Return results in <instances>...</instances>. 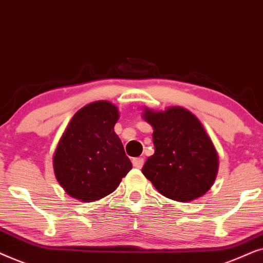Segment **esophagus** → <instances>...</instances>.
Returning a JSON list of instances; mask_svg holds the SVG:
<instances>
[{"instance_id": "esophagus-1", "label": "esophagus", "mask_w": 263, "mask_h": 263, "mask_svg": "<svg viewBox=\"0 0 263 263\" xmlns=\"http://www.w3.org/2000/svg\"><path fill=\"white\" fill-rule=\"evenodd\" d=\"M132 164L136 168H142L143 164H144V159L143 157H136V159L132 160Z\"/></svg>"}]
</instances>
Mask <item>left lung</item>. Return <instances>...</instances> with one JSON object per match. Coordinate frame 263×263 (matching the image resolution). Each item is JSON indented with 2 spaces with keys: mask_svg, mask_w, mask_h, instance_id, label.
Instances as JSON below:
<instances>
[{
  "mask_svg": "<svg viewBox=\"0 0 263 263\" xmlns=\"http://www.w3.org/2000/svg\"><path fill=\"white\" fill-rule=\"evenodd\" d=\"M143 118L154 128L155 153L142 173L174 201L190 202L204 195L214 184L219 157L201 121L181 107L164 111L145 108Z\"/></svg>",
  "mask_w": 263,
  "mask_h": 263,
  "instance_id": "8db88e82",
  "label": "left lung"
}]
</instances>
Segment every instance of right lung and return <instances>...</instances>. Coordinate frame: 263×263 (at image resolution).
Wrapping results in <instances>:
<instances>
[{
  "instance_id": "obj_1",
  "label": "right lung",
  "mask_w": 263,
  "mask_h": 263,
  "mask_svg": "<svg viewBox=\"0 0 263 263\" xmlns=\"http://www.w3.org/2000/svg\"><path fill=\"white\" fill-rule=\"evenodd\" d=\"M118 108L108 101L83 107L56 146L52 164L64 190L82 202L106 197L119 186L132 163L114 132Z\"/></svg>"
}]
</instances>
